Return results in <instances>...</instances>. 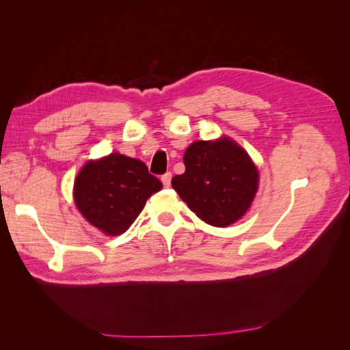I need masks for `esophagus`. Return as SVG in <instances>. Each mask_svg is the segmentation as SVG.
Segmentation results:
<instances>
[{
  "instance_id": "obj_1",
  "label": "esophagus",
  "mask_w": 350,
  "mask_h": 350,
  "mask_svg": "<svg viewBox=\"0 0 350 350\" xmlns=\"http://www.w3.org/2000/svg\"><path fill=\"white\" fill-rule=\"evenodd\" d=\"M162 184L165 185V187H169L171 185V179H172V174L171 172H166L165 175H162Z\"/></svg>"
}]
</instances>
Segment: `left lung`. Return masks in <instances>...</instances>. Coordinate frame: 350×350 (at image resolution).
I'll list each match as a JSON object with an SVG mask.
<instances>
[{
	"label": "left lung",
	"mask_w": 350,
	"mask_h": 350,
	"mask_svg": "<svg viewBox=\"0 0 350 350\" xmlns=\"http://www.w3.org/2000/svg\"><path fill=\"white\" fill-rule=\"evenodd\" d=\"M185 172L172 188L206 224L225 228L247 213L258 189V172L248 153L229 137L194 142L184 154Z\"/></svg>",
	"instance_id": "1"
}]
</instances>
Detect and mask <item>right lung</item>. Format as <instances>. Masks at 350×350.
<instances>
[{"label":"right lung","mask_w":350,"mask_h":350,"mask_svg":"<svg viewBox=\"0 0 350 350\" xmlns=\"http://www.w3.org/2000/svg\"><path fill=\"white\" fill-rule=\"evenodd\" d=\"M161 188L162 183L139 159L111 153L81 167L74 201L90 225L116 237L134 224L147 198Z\"/></svg>","instance_id":"1"}]
</instances>
